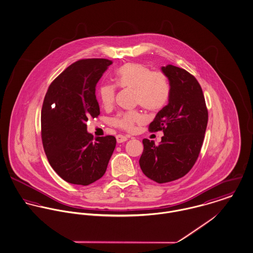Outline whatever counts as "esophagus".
Listing matches in <instances>:
<instances>
[{
	"label": "esophagus",
	"mask_w": 253,
	"mask_h": 253,
	"mask_svg": "<svg viewBox=\"0 0 253 253\" xmlns=\"http://www.w3.org/2000/svg\"><path fill=\"white\" fill-rule=\"evenodd\" d=\"M127 136H125V135L119 134L116 136V140H117V143H124L126 141H127Z\"/></svg>",
	"instance_id": "obj_1"
}]
</instances>
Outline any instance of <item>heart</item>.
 Listing matches in <instances>:
<instances>
[{
    "instance_id": "b5f03b06",
    "label": "heart",
    "mask_w": 253,
    "mask_h": 253,
    "mask_svg": "<svg viewBox=\"0 0 253 253\" xmlns=\"http://www.w3.org/2000/svg\"><path fill=\"white\" fill-rule=\"evenodd\" d=\"M114 80L120 88L133 91L134 105H141L150 112L160 111L168 102L170 94L169 84L167 76L160 71H152L142 63L129 62L117 69ZM99 97L104 108H112L116 97V86L102 85L99 90ZM144 121L143 113L134 109L119 113L112 123L120 129L131 132L136 125Z\"/></svg>"
}]
</instances>
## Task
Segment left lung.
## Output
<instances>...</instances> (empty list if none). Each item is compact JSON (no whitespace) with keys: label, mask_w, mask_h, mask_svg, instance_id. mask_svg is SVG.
<instances>
[{"label":"left lung","mask_w":253,"mask_h":253,"mask_svg":"<svg viewBox=\"0 0 253 253\" xmlns=\"http://www.w3.org/2000/svg\"><path fill=\"white\" fill-rule=\"evenodd\" d=\"M169 82V103L149 126L151 132L162 130L159 145L143 140L139 164L144 174L157 183L176 180L190 171L202 149L208 110L197 79L182 68L162 67Z\"/></svg>","instance_id":"obj_1"}]
</instances>
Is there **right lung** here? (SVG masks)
<instances>
[{
	"mask_svg": "<svg viewBox=\"0 0 253 253\" xmlns=\"http://www.w3.org/2000/svg\"><path fill=\"white\" fill-rule=\"evenodd\" d=\"M112 61L87 58L76 61L51 83L41 111V138L54 171L72 184L87 186L104 174L116 147L111 135L94 138L88 119L100 115L96 85Z\"/></svg>",
	"mask_w": 253,
	"mask_h": 253,
	"instance_id": "right-lung-1",
	"label": "right lung"
}]
</instances>
